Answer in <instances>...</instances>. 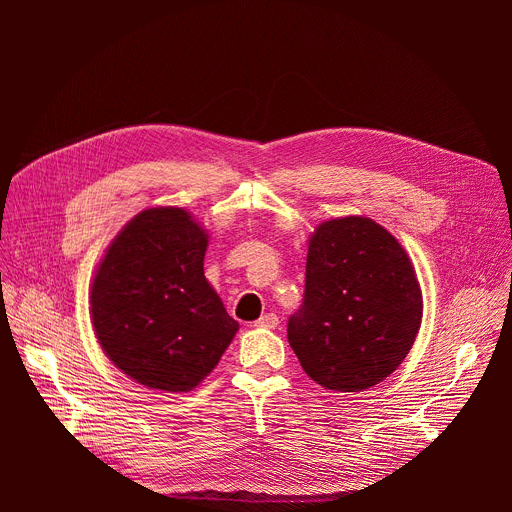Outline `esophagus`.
Segmentation results:
<instances>
[{"label":"esophagus","instance_id":"1","mask_svg":"<svg viewBox=\"0 0 512 512\" xmlns=\"http://www.w3.org/2000/svg\"><path fill=\"white\" fill-rule=\"evenodd\" d=\"M277 324H279V318H277L275 314H265V316H261V318L255 322V326H259V328H267V330L277 328Z\"/></svg>","mask_w":512,"mask_h":512}]
</instances>
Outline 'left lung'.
<instances>
[{"instance_id":"8db88e82","label":"left lung","mask_w":512,"mask_h":512,"mask_svg":"<svg viewBox=\"0 0 512 512\" xmlns=\"http://www.w3.org/2000/svg\"><path fill=\"white\" fill-rule=\"evenodd\" d=\"M421 312L419 281L399 241L371 218H334L310 239L304 304L287 320V340L312 381L356 393L399 367Z\"/></svg>"}]
</instances>
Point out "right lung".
<instances>
[{"instance_id": "obj_1", "label": "right lung", "mask_w": 512, "mask_h": 512, "mask_svg": "<svg viewBox=\"0 0 512 512\" xmlns=\"http://www.w3.org/2000/svg\"><path fill=\"white\" fill-rule=\"evenodd\" d=\"M208 235L184 208L139 212L109 245L91 285L95 334L143 387L188 393L239 330L204 277Z\"/></svg>"}]
</instances>
